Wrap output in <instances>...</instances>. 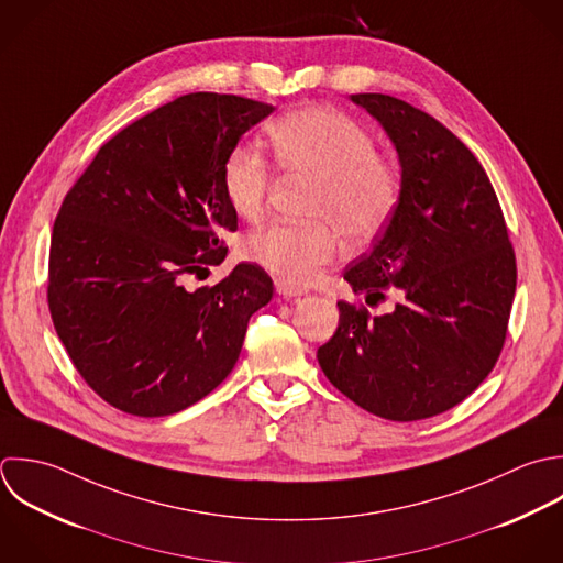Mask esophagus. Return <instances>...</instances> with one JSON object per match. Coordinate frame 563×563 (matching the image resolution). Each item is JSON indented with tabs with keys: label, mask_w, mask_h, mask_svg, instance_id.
<instances>
[{
	"label": "esophagus",
	"mask_w": 563,
	"mask_h": 563,
	"mask_svg": "<svg viewBox=\"0 0 563 563\" xmlns=\"http://www.w3.org/2000/svg\"><path fill=\"white\" fill-rule=\"evenodd\" d=\"M276 291L280 294V296H285V298H294V296H302V294H307V289L305 287H298V285H294V283H289V280H285V278H276Z\"/></svg>",
	"instance_id": "1"
}]
</instances>
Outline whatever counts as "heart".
<instances>
[{
  "label": "heart",
  "mask_w": 563,
  "mask_h": 563,
  "mask_svg": "<svg viewBox=\"0 0 563 563\" xmlns=\"http://www.w3.org/2000/svg\"><path fill=\"white\" fill-rule=\"evenodd\" d=\"M278 168L311 181L305 214L311 221H276L245 241V254L289 283L311 280L340 254V235L351 243L375 239L393 219L404 190L397 159L377 151L375 135L349 113L309 104L269 126ZM230 208L247 219L263 217L274 173L254 146L232 148L221 168Z\"/></svg>",
  "instance_id": "b5f03b06"
}]
</instances>
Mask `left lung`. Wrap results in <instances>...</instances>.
<instances>
[{"instance_id":"1","label":"left lung","mask_w":563,"mask_h":563,"mask_svg":"<svg viewBox=\"0 0 563 563\" xmlns=\"http://www.w3.org/2000/svg\"><path fill=\"white\" fill-rule=\"evenodd\" d=\"M401 159V201L373 252L344 278L366 302L397 289L390 313L340 300L318 349L329 382L388 421L437 417L494 371L509 331L518 265L496 190L476 155L439 120L388 93H353Z\"/></svg>"}]
</instances>
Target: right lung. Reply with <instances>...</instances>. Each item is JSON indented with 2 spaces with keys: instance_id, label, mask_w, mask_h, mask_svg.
<instances>
[{
  "instance_id": "1",
  "label": "right lung",
  "mask_w": 563,
  "mask_h": 563,
  "mask_svg": "<svg viewBox=\"0 0 563 563\" xmlns=\"http://www.w3.org/2000/svg\"><path fill=\"white\" fill-rule=\"evenodd\" d=\"M272 104L179 96L107 140L54 219L47 307L74 368L109 406L175 415L234 368L247 322L272 300L256 263L186 289L221 265L236 230L221 168Z\"/></svg>"
}]
</instances>
